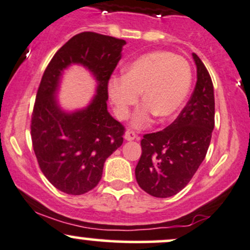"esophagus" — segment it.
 Instances as JSON below:
<instances>
[{"instance_id":"esophagus-1","label":"esophagus","mask_w":250,"mask_h":250,"mask_svg":"<svg viewBox=\"0 0 250 250\" xmlns=\"http://www.w3.org/2000/svg\"><path fill=\"white\" fill-rule=\"evenodd\" d=\"M125 139L127 140V141H133V140L138 139V136H136V134L134 133V131L127 130V131H125Z\"/></svg>"}]
</instances>
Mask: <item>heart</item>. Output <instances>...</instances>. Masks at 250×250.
I'll use <instances>...</instances> for the list:
<instances>
[{"instance_id": "b5f03b06", "label": "heart", "mask_w": 250, "mask_h": 250, "mask_svg": "<svg viewBox=\"0 0 250 250\" xmlns=\"http://www.w3.org/2000/svg\"><path fill=\"white\" fill-rule=\"evenodd\" d=\"M192 82L191 67L185 59L171 52L154 51L142 54L125 68L123 77H112L108 94L120 120L129 116L131 108L142 102L133 117V127L144 128L152 117L167 120L185 102Z\"/></svg>"}]
</instances>
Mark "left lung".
<instances>
[{
    "label": "left lung",
    "mask_w": 250,
    "mask_h": 250,
    "mask_svg": "<svg viewBox=\"0 0 250 250\" xmlns=\"http://www.w3.org/2000/svg\"><path fill=\"white\" fill-rule=\"evenodd\" d=\"M197 83L190 101L164 130L145 134L135 168L139 186L148 194L167 198L182 191L207 155L215 127L213 85L196 53Z\"/></svg>",
    "instance_id": "8db88e82"
}]
</instances>
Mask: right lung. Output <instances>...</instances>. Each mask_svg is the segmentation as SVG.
<instances>
[{"label":"right lung","instance_id":"1","mask_svg":"<svg viewBox=\"0 0 250 250\" xmlns=\"http://www.w3.org/2000/svg\"><path fill=\"white\" fill-rule=\"evenodd\" d=\"M122 39L83 32L58 49L41 78L32 114L33 149L41 172L56 188L83 194L96 188L103 166L123 142L125 127L108 111V82L119 64ZM72 63L87 68L98 82L87 107L67 113L56 94L64 69Z\"/></svg>","mask_w":250,"mask_h":250}]
</instances>
